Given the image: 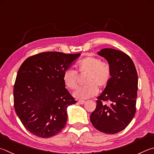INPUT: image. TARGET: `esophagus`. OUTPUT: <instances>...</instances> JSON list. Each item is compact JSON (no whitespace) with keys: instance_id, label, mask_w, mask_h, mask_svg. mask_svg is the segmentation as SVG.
I'll return each instance as SVG.
<instances>
[{"instance_id":"obj_1","label":"esophagus","mask_w":154,"mask_h":154,"mask_svg":"<svg viewBox=\"0 0 154 154\" xmlns=\"http://www.w3.org/2000/svg\"><path fill=\"white\" fill-rule=\"evenodd\" d=\"M78 103H79V104L82 105V104H84L85 103V100H79V101H78Z\"/></svg>"}]
</instances>
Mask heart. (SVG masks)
Returning <instances> with one entry per match:
<instances>
[{
	"mask_svg": "<svg viewBox=\"0 0 154 154\" xmlns=\"http://www.w3.org/2000/svg\"><path fill=\"white\" fill-rule=\"evenodd\" d=\"M77 67L81 73H88L87 85L78 88L74 96L79 99H88L95 96L99 87H105L112 79V67L107 62L101 61L98 57L88 56L79 61ZM77 72L71 68L65 69L63 74L64 85L69 89L77 87Z\"/></svg>",
	"mask_w": 154,
	"mask_h": 154,
	"instance_id": "heart-1",
	"label": "heart"
}]
</instances>
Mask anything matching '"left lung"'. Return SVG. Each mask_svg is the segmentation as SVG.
I'll list each match as a JSON object with an SVG mask.
<instances>
[{"label":"left lung","instance_id":"left-lung-1","mask_svg":"<svg viewBox=\"0 0 154 154\" xmlns=\"http://www.w3.org/2000/svg\"><path fill=\"white\" fill-rule=\"evenodd\" d=\"M97 54L108 62L112 74L111 80L97 97L91 122L102 133L116 134L124 130L135 115L137 72L130 57L122 51L106 48Z\"/></svg>","mask_w":154,"mask_h":154}]
</instances>
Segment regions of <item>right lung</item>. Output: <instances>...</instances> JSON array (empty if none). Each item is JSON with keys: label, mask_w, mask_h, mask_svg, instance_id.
<instances>
[{"label": "right lung", "mask_w": 154, "mask_h": 154, "mask_svg": "<svg viewBox=\"0 0 154 154\" xmlns=\"http://www.w3.org/2000/svg\"><path fill=\"white\" fill-rule=\"evenodd\" d=\"M80 55L44 52L29 57L21 64L13 88L14 107L29 133L48 138L65 127L67 107L76 101L66 88L63 74Z\"/></svg>", "instance_id": "obj_1"}]
</instances>
